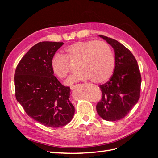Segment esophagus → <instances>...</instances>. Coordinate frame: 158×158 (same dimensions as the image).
I'll return each instance as SVG.
<instances>
[{
	"instance_id": "34e87169",
	"label": "esophagus",
	"mask_w": 158,
	"mask_h": 158,
	"mask_svg": "<svg viewBox=\"0 0 158 158\" xmlns=\"http://www.w3.org/2000/svg\"><path fill=\"white\" fill-rule=\"evenodd\" d=\"M76 88V85H71V86H70V89H71L72 90Z\"/></svg>"
}]
</instances>
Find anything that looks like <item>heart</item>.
<instances>
[{
    "instance_id": "b5f03b06",
    "label": "heart",
    "mask_w": 158,
    "mask_h": 158,
    "mask_svg": "<svg viewBox=\"0 0 158 158\" xmlns=\"http://www.w3.org/2000/svg\"><path fill=\"white\" fill-rule=\"evenodd\" d=\"M64 55L55 54L51 60L52 73L60 79L64 78L71 69V63H76L78 70L66 80V85L92 79L101 84L111 77L115 66L112 50L107 43L88 40L76 41L66 46Z\"/></svg>"
}]
</instances>
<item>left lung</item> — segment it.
Masks as SVG:
<instances>
[{"instance_id":"left-lung-1","label":"left lung","mask_w":158,"mask_h":158,"mask_svg":"<svg viewBox=\"0 0 158 158\" xmlns=\"http://www.w3.org/2000/svg\"><path fill=\"white\" fill-rule=\"evenodd\" d=\"M111 45L115 55L112 76L99 85L102 98L96 106L99 115L108 121L125 117L140 98L141 75L137 61L132 52L112 38L99 35Z\"/></svg>"}]
</instances>
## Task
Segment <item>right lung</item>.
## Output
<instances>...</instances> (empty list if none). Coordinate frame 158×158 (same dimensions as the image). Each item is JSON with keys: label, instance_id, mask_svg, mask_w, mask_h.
Segmentation results:
<instances>
[{"label": "right lung", "instance_id": "1", "mask_svg": "<svg viewBox=\"0 0 158 158\" xmlns=\"http://www.w3.org/2000/svg\"><path fill=\"white\" fill-rule=\"evenodd\" d=\"M63 44L38 43L22 57L14 74L17 101L28 116L52 128L67 125L74 114L70 88L59 82L51 67L52 57Z\"/></svg>", "mask_w": 158, "mask_h": 158}]
</instances>
